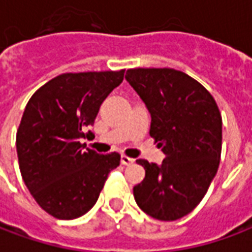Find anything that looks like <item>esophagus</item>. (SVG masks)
<instances>
[{"mask_svg": "<svg viewBox=\"0 0 252 252\" xmlns=\"http://www.w3.org/2000/svg\"><path fill=\"white\" fill-rule=\"evenodd\" d=\"M135 162V159L129 158V157H126V155H123L121 157V164H126V166H131Z\"/></svg>", "mask_w": 252, "mask_h": 252, "instance_id": "1", "label": "esophagus"}]
</instances>
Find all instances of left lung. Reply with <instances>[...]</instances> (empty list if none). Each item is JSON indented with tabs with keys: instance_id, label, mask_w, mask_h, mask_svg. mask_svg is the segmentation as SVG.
<instances>
[{
	"instance_id": "left-lung-1",
	"label": "left lung",
	"mask_w": 252,
	"mask_h": 252,
	"mask_svg": "<svg viewBox=\"0 0 252 252\" xmlns=\"http://www.w3.org/2000/svg\"><path fill=\"white\" fill-rule=\"evenodd\" d=\"M126 79L147 106L150 136L164 154L160 166L137 159L146 177L133 188V197L154 219L178 220L200 204L217 173L220 110L200 82L174 68H129Z\"/></svg>"
}]
</instances>
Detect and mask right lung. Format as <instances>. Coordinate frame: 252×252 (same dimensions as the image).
<instances>
[{"instance_id": "1", "label": "right lung", "mask_w": 252, "mask_h": 252, "mask_svg": "<svg viewBox=\"0 0 252 252\" xmlns=\"http://www.w3.org/2000/svg\"><path fill=\"white\" fill-rule=\"evenodd\" d=\"M124 72H64L37 89L25 106L16 135L20 171L36 202L55 219L90 211L120 164L119 153L99 155L79 140L92 133L86 128Z\"/></svg>"}]
</instances>
